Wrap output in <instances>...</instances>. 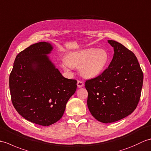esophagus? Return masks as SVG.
<instances>
[{"mask_svg":"<svg viewBox=\"0 0 151 151\" xmlns=\"http://www.w3.org/2000/svg\"><path fill=\"white\" fill-rule=\"evenodd\" d=\"M84 86V82H83L82 81H78V82H77V86H78V88H82L83 86Z\"/></svg>","mask_w":151,"mask_h":151,"instance_id":"esophagus-1","label":"esophagus"}]
</instances>
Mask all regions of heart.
I'll list each match as a JSON object with an SVG mask.
<instances>
[{
  "label": "heart",
  "mask_w": 151,
  "mask_h": 151,
  "mask_svg": "<svg viewBox=\"0 0 151 151\" xmlns=\"http://www.w3.org/2000/svg\"><path fill=\"white\" fill-rule=\"evenodd\" d=\"M110 56L104 49L93 48L70 52L62 62V67L70 72L73 67H78L81 75L86 78L97 77L106 68Z\"/></svg>",
  "instance_id": "obj_1"
}]
</instances>
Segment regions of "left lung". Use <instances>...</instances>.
Instances as JSON below:
<instances>
[{"mask_svg": "<svg viewBox=\"0 0 151 151\" xmlns=\"http://www.w3.org/2000/svg\"><path fill=\"white\" fill-rule=\"evenodd\" d=\"M108 42L114 50L110 65L100 75L85 83L89 110L96 119L104 123L120 120L135 110L143 81L135 54L117 41Z\"/></svg>", "mask_w": 151, "mask_h": 151, "instance_id": "1", "label": "left lung"}]
</instances>
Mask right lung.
Listing matches in <instances>:
<instances>
[{"mask_svg":"<svg viewBox=\"0 0 151 151\" xmlns=\"http://www.w3.org/2000/svg\"><path fill=\"white\" fill-rule=\"evenodd\" d=\"M51 44L39 42L19 52L9 75L12 104L25 119L41 126L59 121L76 89V80L63 77L47 54Z\"/></svg>","mask_w":151,"mask_h":151,"instance_id":"add662e5","label":"right lung"}]
</instances>
